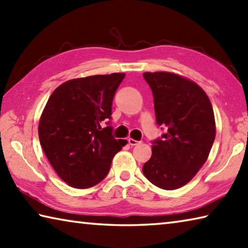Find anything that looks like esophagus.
Listing matches in <instances>:
<instances>
[{
	"mask_svg": "<svg viewBox=\"0 0 248 248\" xmlns=\"http://www.w3.org/2000/svg\"><path fill=\"white\" fill-rule=\"evenodd\" d=\"M128 143H129L130 145H131V146H134V145L139 144V141L133 140V139H131V138H130V139H128Z\"/></svg>",
	"mask_w": 248,
	"mask_h": 248,
	"instance_id": "esophagus-1",
	"label": "esophagus"
}]
</instances>
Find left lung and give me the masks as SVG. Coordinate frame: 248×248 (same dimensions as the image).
<instances>
[{
	"label": "left lung",
	"mask_w": 248,
	"mask_h": 248,
	"mask_svg": "<svg viewBox=\"0 0 248 248\" xmlns=\"http://www.w3.org/2000/svg\"><path fill=\"white\" fill-rule=\"evenodd\" d=\"M154 97L156 124L165 129L143 165L151 183L165 190L184 186L209 156L216 138L212 105L195 82L170 72L143 73Z\"/></svg>",
	"instance_id": "left-lung-1"
}]
</instances>
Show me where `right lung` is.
I'll use <instances>...</instances> for the list:
<instances>
[{
	"instance_id": "right-lung-1",
	"label": "right lung",
	"mask_w": 248,
	"mask_h": 248,
	"mask_svg": "<svg viewBox=\"0 0 248 248\" xmlns=\"http://www.w3.org/2000/svg\"><path fill=\"white\" fill-rule=\"evenodd\" d=\"M124 77L112 73L70 79L48 99L39 121L40 144L71 187L85 189L102 182L112 157L127 144L115 139L110 125L112 99Z\"/></svg>"
}]
</instances>
